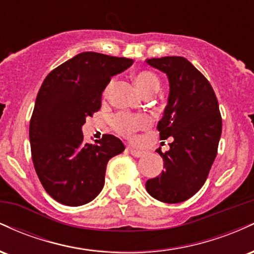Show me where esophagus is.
Wrapping results in <instances>:
<instances>
[{"label": "esophagus", "mask_w": 254, "mask_h": 254, "mask_svg": "<svg viewBox=\"0 0 254 254\" xmlns=\"http://www.w3.org/2000/svg\"><path fill=\"white\" fill-rule=\"evenodd\" d=\"M127 149H129V151L131 153V155L135 156V157H141L144 154V151L136 149V148L131 147V145H129V147H127Z\"/></svg>", "instance_id": "esophagus-1"}]
</instances>
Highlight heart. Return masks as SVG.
I'll list each match as a JSON object with an SVG mask.
<instances>
[{"label": "heart", "mask_w": 254, "mask_h": 254, "mask_svg": "<svg viewBox=\"0 0 254 254\" xmlns=\"http://www.w3.org/2000/svg\"><path fill=\"white\" fill-rule=\"evenodd\" d=\"M133 81L139 92L144 95H153L160 88V81L154 72L139 70L133 75ZM150 123L145 116H130L127 113H118L112 119V127L117 132L124 136H132L138 129H143Z\"/></svg>", "instance_id": "obj_1"}]
</instances>
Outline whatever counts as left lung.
<instances>
[{"instance_id": "obj_1", "label": "left lung", "mask_w": 254, "mask_h": 254, "mask_svg": "<svg viewBox=\"0 0 254 254\" xmlns=\"http://www.w3.org/2000/svg\"><path fill=\"white\" fill-rule=\"evenodd\" d=\"M166 74L170 83L164 117L157 124L160 139L172 137L164 154L165 170L147 180L151 197L164 203H180L199 191L217 154L222 119L209 81L186 58L171 56L145 60Z\"/></svg>"}]
</instances>
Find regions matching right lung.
I'll list each match as a JSON object with an SVG mask.
<instances>
[{"label": "right lung", "instance_id": "right-lung-1", "mask_svg": "<svg viewBox=\"0 0 254 254\" xmlns=\"http://www.w3.org/2000/svg\"><path fill=\"white\" fill-rule=\"evenodd\" d=\"M132 60L81 52L61 64L40 87L30 123L32 160L43 188L64 205L92 202L103 190L106 165L123 153V142L104 135L84 143L82 127L101 106L111 77Z\"/></svg>", "mask_w": 254, "mask_h": 254}]
</instances>
